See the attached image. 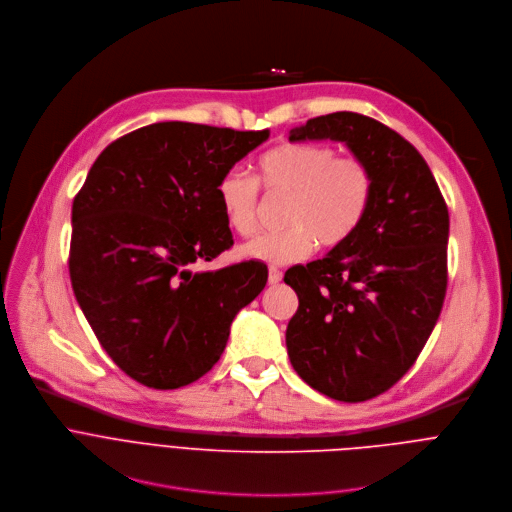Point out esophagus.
Here are the masks:
<instances>
[{
  "label": "esophagus",
  "instance_id": "esophagus-1",
  "mask_svg": "<svg viewBox=\"0 0 512 512\" xmlns=\"http://www.w3.org/2000/svg\"><path fill=\"white\" fill-rule=\"evenodd\" d=\"M281 277H283V273H281L277 267H269V283H271V285L279 283Z\"/></svg>",
  "mask_w": 512,
  "mask_h": 512
}]
</instances>
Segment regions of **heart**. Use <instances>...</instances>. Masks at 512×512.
I'll return each mask as SVG.
<instances>
[{"label": "heart", "instance_id": "heart-1", "mask_svg": "<svg viewBox=\"0 0 512 512\" xmlns=\"http://www.w3.org/2000/svg\"><path fill=\"white\" fill-rule=\"evenodd\" d=\"M255 179L231 170L216 184L225 223L241 237L257 227L261 184L271 194H287L281 210L285 227L263 233L239 247L245 259L287 265L306 259L316 245L334 249L362 225L375 192L367 162L338 156L316 143H281L257 160Z\"/></svg>", "mask_w": 512, "mask_h": 512}]
</instances>
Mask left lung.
<instances>
[{"label":"left lung","mask_w":512,"mask_h":512,"mask_svg":"<svg viewBox=\"0 0 512 512\" xmlns=\"http://www.w3.org/2000/svg\"><path fill=\"white\" fill-rule=\"evenodd\" d=\"M332 139L367 162L375 192L358 231L326 257L287 269L300 306L285 344L296 373L322 395L358 403L391 389L417 360L448 285L450 216L413 145L391 127L338 111L289 131Z\"/></svg>","instance_id":"1"}]
</instances>
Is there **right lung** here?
<instances>
[{
    "instance_id": "obj_1",
    "label": "right lung",
    "mask_w": 512,
    "mask_h": 512,
    "mask_svg": "<svg viewBox=\"0 0 512 512\" xmlns=\"http://www.w3.org/2000/svg\"><path fill=\"white\" fill-rule=\"evenodd\" d=\"M267 137L152 123L109 143L89 170L72 202L70 281L97 340L133 381L178 389L206 375L237 312L263 291L267 267L257 261L192 265L231 249L216 184Z\"/></svg>"
}]
</instances>
